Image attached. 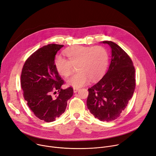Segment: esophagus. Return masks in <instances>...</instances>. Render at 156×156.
Wrapping results in <instances>:
<instances>
[{"label":"esophagus","mask_w":156,"mask_h":156,"mask_svg":"<svg viewBox=\"0 0 156 156\" xmlns=\"http://www.w3.org/2000/svg\"><path fill=\"white\" fill-rule=\"evenodd\" d=\"M78 91H79V88H73L74 93H77Z\"/></svg>","instance_id":"esophagus-1"}]
</instances>
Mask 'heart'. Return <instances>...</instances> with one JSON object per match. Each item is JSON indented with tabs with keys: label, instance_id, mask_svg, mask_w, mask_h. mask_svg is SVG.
<instances>
[{
	"label": "heart",
	"instance_id": "heart-1",
	"mask_svg": "<svg viewBox=\"0 0 156 156\" xmlns=\"http://www.w3.org/2000/svg\"><path fill=\"white\" fill-rule=\"evenodd\" d=\"M68 60L61 55L55 58L54 65L58 73L67 77L72 73L73 66L78 72L69 77L66 83L69 86L80 88L87 85L91 80L95 81L105 74L108 64V53L101 46L76 45L65 51Z\"/></svg>",
	"mask_w": 156,
	"mask_h": 156
}]
</instances>
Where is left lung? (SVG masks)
I'll return each instance as SVG.
<instances>
[{
  "instance_id": "8db88e82",
  "label": "left lung",
  "mask_w": 156,
  "mask_h": 156,
  "mask_svg": "<svg viewBox=\"0 0 156 156\" xmlns=\"http://www.w3.org/2000/svg\"><path fill=\"white\" fill-rule=\"evenodd\" d=\"M111 49V61L103 78L89 88L87 105L90 112L101 121L118 118L131 100L136 86L135 69L129 56L111 41L101 42Z\"/></svg>"
}]
</instances>
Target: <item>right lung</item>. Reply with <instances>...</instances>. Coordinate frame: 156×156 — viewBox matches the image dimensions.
Here are the masks:
<instances>
[{"instance_id":"right-lung-1","label":"right lung","mask_w":156,"mask_h":156,"mask_svg":"<svg viewBox=\"0 0 156 156\" xmlns=\"http://www.w3.org/2000/svg\"><path fill=\"white\" fill-rule=\"evenodd\" d=\"M63 46L49 44L39 48L26 60L22 71L24 99L35 116L45 122H53L59 118L73 94L72 87L61 88L64 81L54 65L56 53ZM55 90H58L59 94L53 97L51 94Z\"/></svg>"}]
</instances>
